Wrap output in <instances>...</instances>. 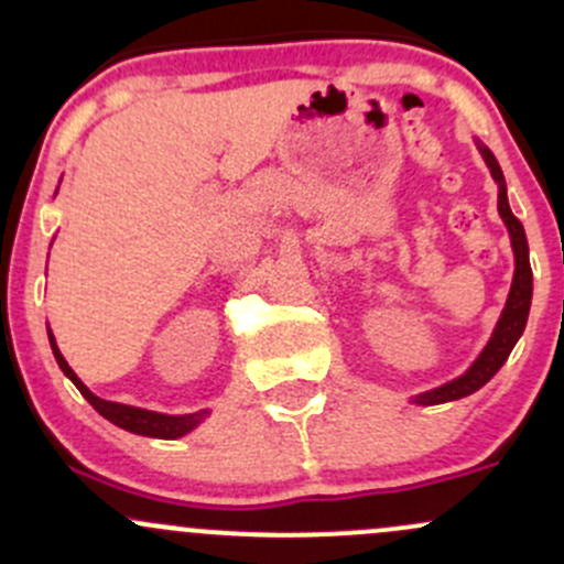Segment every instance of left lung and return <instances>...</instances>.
I'll use <instances>...</instances> for the list:
<instances>
[{
    "label": "left lung",
    "mask_w": 564,
    "mask_h": 564,
    "mask_svg": "<svg viewBox=\"0 0 564 564\" xmlns=\"http://www.w3.org/2000/svg\"><path fill=\"white\" fill-rule=\"evenodd\" d=\"M482 161L488 163L491 169V176L499 182V215H502L505 226L510 231V242H513V253H516V275H513V286H510L508 294V305H505L502 316H499L497 329H494L491 340H488L486 349L480 351L475 362H471L469 371L464 377L453 379V382L442 384V388L423 392V395L414 398V403H423V406H434V403H445V401H458V398L471 395L475 390H480L499 368L505 366V360L513 351L516 340L521 338L527 327V316H529V303H532V267H529V246H527V235L521 220L510 213L508 204V193H505V176L502 169H499L497 158L491 155L488 147L480 144Z\"/></svg>",
    "instance_id": "left-lung-1"
}]
</instances>
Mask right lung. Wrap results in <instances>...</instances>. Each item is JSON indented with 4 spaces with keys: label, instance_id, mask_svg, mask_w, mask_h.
<instances>
[{
    "label": "right lung",
    "instance_id": "right-lung-1",
    "mask_svg": "<svg viewBox=\"0 0 564 564\" xmlns=\"http://www.w3.org/2000/svg\"><path fill=\"white\" fill-rule=\"evenodd\" d=\"M48 340H51V349H54L56 362H59V368L65 371V377L70 379L73 384H76L78 392H82V395L87 398V401L93 403V406L98 409V412L104 414L106 420H111V423L119 425V429L130 431V434L155 436V440H176V436H185L187 431L196 429L198 420L207 414V412H202V414H180V417H174V414L147 412V409H135V406H124V403L104 401V398H98L95 392H89L87 384H84L82 379L73 373V368L67 366L65 357H62V351L56 349V340H54V335H51V333H48Z\"/></svg>",
    "mask_w": 564,
    "mask_h": 564
}]
</instances>
